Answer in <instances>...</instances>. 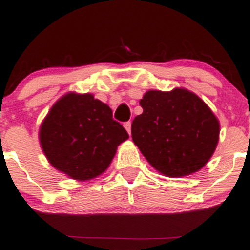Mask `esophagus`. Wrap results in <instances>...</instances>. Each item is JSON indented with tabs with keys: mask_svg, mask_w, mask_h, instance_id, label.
Returning <instances> with one entry per match:
<instances>
[{
	"mask_svg": "<svg viewBox=\"0 0 250 250\" xmlns=\"http://www.w3.org/2000/svg\"><path fill=\"white\" fill-rule=\"evenodd\" d=\"M125 125V130H127V131H128V134H129V135H130V133H131V122H130V121L125 122V125Z\"/></svg>",
	"mask_w": 250,
	"mask_h": 250,
	"instance_id": "obj_1",
	"label": "esophagus"
}]
</instances>
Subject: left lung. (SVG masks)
<instances>
[{"mask_svg":"<svg viewBox=\"0 0 250 250\" xmlns=\"http://www.w3.org/2000/svg\"><path fill=\"white\" fill-rule=\"evenodd\" d=\"M143 113L131 123V137L156 170L169 177L199 171L214 152L220 125L199 96L183 88L149 91Z\"/></svg>","mask_w":250,"mask_h":250,"instance_id":"8db88e82","label":"left lung"}]
</instances>
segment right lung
<instances>
[{"instance_id": "right-lung-1", "label": "right lung", "mask_w": 250, "mask_h": 250, "mask_svg": "<svg viewBox=\"0 0 250 250\" xmlns=\"http://www.w3.org/2000/svg\"><path fill=\"white\" fill-rule=\"evenodd\" d=\"M129 137L106 104L92 94L70 93L51 108L39 130L46 158L78 180L98 177L109 167L120 143Z\"/></svg>"}]
</instances>
